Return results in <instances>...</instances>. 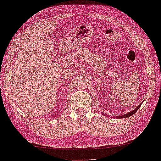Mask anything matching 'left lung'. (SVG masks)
<instances>
[{"instance_id":"left-lung-1","label":"left lung","mask_w":161,"mask_h":161,"mask_svg":"<svg viewBox=\"0 0 161 161\" xmlns=\"http://www.w3.org/2000/svg\"><path fill=\"white\" fill-rule=\"evenodd\" d=\"M142 104H140L139 106H138L137 108H136V109H135V110H132V112H130V113H129V114H125V115H123V116H117V118H125V117H129V116H132V115H133V114H135V113H136V111H137V110H138V108H139V107L141 106Z\"/></svg>"}]
</instances>
